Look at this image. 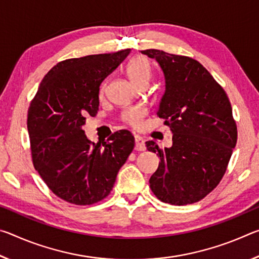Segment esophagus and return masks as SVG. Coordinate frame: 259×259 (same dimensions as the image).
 <instances>
[{
  "label": "esophagus",
  "instance_id": "1",
  "mask_svg": "<svg viewBox=\"0 0 259 259\" xmlns=\"http://www.w3.org/2000/svg\"><path fill=\"white\" fill-rule=\"evenodd\" d=\"M135 150L136 151H145L146 150L145 140L140 137V136H135Z\"/></svg>",
  "mask_w": 259,
  "mask_h": 259
}]
</instances>
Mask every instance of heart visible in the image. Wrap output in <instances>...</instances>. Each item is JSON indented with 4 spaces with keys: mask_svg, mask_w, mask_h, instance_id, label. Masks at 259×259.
Listing matches in <instances>:
<instances>
[{
    "mask_svg": "<svg viewBox=\"0 0 259 259\" xmlns=\"http://www.w3.org/2000/svg\"><path fill=\"white\" fill-rule=\"evenodd\" d=\"M152 74V67L150 61H148L145 57H136L130 61L126 66V75H128L129 80L137 85L140 82H148ZM145 114L144 108L135 106L129 107L122 113V119L124 122L131 125H138L142 117Z\"/></svg>",
    "mask_w": 259,
    "mask_h": 259,
    "instance_id": "b5f03b06",
    "label": "heart"
}]
</instances>
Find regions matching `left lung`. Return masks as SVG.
I'll list each match as a JSON object with an SVG mask.
<instances>
[{"mask_svg": "<svg viewBox=\"0 0 259 259\" xmlns=\"http://www.w3.org/2000/svg\"><path fill=\"white\" fill-rule=\"evenodd\" d=\"M142 54L154 58L164 74L165 91L157 116L172 131V146L161 150L150 187L162 202L185 205L202 200L224 176L238 139L231 103L199 61L156 49Z\"/></svg>", "mask_w": 259, "mask_h": 259, "instance_id": "obj_1", "label": "left lung"}]
</instances>
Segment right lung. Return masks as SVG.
Here are the masks:
<instances>
[{
    "label": "right lung",
    "instance_id": "right-lung-1",
    "mask_svg": "<svg viewBox=\"0 0 259 259\" xmlns=\"http://www.w3.org/2000/svg\"><path fill=\"white\" fill-rule=\"evenodd\" d=\"M130 54L90 55L60 61L43 77L27 114L35 170L60 199L77 205L99 202L133 152L128 130L95 144L82 126L99 106V87Z\"/></svg>",
    "mask_w": 259,
    "mask_h": 259
}]
</instances>
